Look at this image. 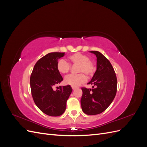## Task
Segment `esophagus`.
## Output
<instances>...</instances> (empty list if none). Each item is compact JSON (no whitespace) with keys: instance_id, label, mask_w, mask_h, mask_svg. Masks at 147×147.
Returning a JSON list of instances; mask_svg holds the SVG:
<instances>
[{"instance_id":"esophagus-1","label":"esophagus","mask_w":147,"mask_h":147,"mask_svg":"<svg viewBox=\"0 0 147 147\" xmlns=\"http://www.w3.org/2000/svg\"><path fill=\"white\" fill-rule=\"evenodd\" d=\"M72 90H76V89H77V87H74V86H72Z\"/></svg>"}]
</instances>
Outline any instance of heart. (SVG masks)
Segmentation results:
<instances>
[{
    "mask_svg": "<svg viewBox=\"0 0 147 147\" xmlns=\"http://www.w3.org/2000/svg\"><path fill=\"white\" fill-rule=\"evenodd\" d=\"M77 65V72H80L77 74H70L66 76L64 82L65 84L72 86H77L86 81L88 76H92L96 71V67L90 61V57L86 55L76 53L70 55L68 58V63L64 59H60L57 63L56 69L58 72L65 74L69 72L70 65Z\"/></svg>",
    "mask_w": 147,
    "mask_h": 147,
    "instance_id": "1",
    "label": "heart"
}]
</instances>
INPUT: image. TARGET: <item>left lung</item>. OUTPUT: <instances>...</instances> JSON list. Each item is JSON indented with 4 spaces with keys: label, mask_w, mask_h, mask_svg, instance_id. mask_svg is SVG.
Segmentation results:
<instances>
[{
    "label": "left lung",
    "mask_w": 147,
    "mask_h": 147,
    "mask_svg": "<svg viewBox=\"0 0 147 147\" xmlns=\"http://www.w3.org/2000/svg\"><path fill=\"white\" fill-rule=\"evenodd\" d=\"M97 57V70L88 84L92 89L83 87L81 105L83 112L89 115L101 113L113 100L117 91V78L110 61L99 51H90Z\"/></svg>",
    "instance_id": "left-lung-1"
}]
</instances>
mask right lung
I'll list each match as a JSON object with an SVG mask.
<instances>
[{"mask_svg":"<svg viewBox=\"0 0 147 147\" xmlns=\"http://www.w3.org/2000/svg\"><path fill=\"white\" fill-rule=\"evenodd\" d=\"M65 53H50L40 59L35 64L30 78L32 98L35 105L42 112L51 117H58L66 109V102L72 89L70 85L53 86L63 80L56 69L57 60Z\"/></svg>","mask_w":147,"mask_h":147,"instance_id":"obj_1","label":"right lung"}]
</instances>
